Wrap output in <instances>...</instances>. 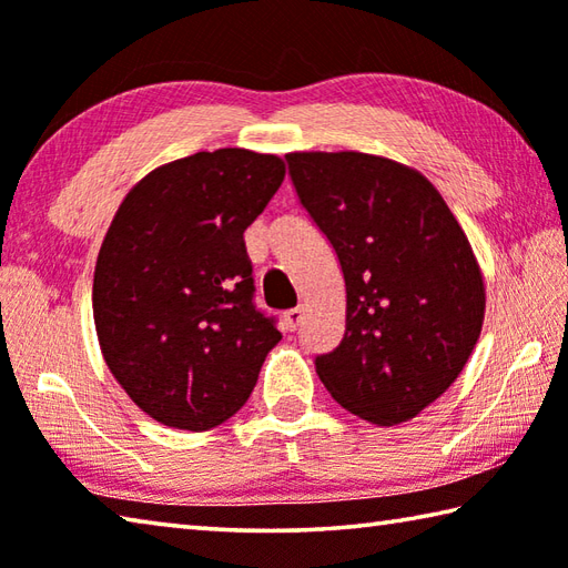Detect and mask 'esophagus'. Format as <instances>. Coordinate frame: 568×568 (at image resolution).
Returning <instances> with one entry per match:
<instances>
[{
	"mask_svg": "<svg viewBox=\"0 0 568 568\" xmlns=\"http://www.w3.org/2000/svg\"><path fill=\"white\" fill-rule=\"evenodd\" d=\"M282 320H284V326H286V329H290V332H296V326H300V324H302V320H304V310H302V306H296V310L284 312Z\"/></svg>",
	"mask_w": 568,
	"mask_h": 568,
	"instance_id": "esophagus-1",
	"label": "esophagus"
}]
</instances>
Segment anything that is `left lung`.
<instances>
[{"instance_id":"8db88e82","label":"left lung","mask_w":568,"mask_h":568,"mask_svg":"<svg viewBox=\"0 0 568 568\" xmlns=\"http://www.w3.org/2000/svg\"><path fill=\"white\" fill-rule=\"evenodd\" d=\"M306 212L339 256L346 329L316 374L376 426L414 419L479 342L486 286L462 224L414 166L364 152H292Z\"/></svg>"}]
</instances>
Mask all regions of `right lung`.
<instances>
[{"label":"right lung","instance_id":"1","mask_svg":"<svg viewBox=\"0 0 568 568\" xmlns=\"http://www.w3.org/2000/svg\"><path fill=\"white\" fill-rule=\"evenodd\" d=\"M284 174L276 154L226 146L152 169L119 204L97 256L94 326L109 372L154 422H226L282 339L252 304L244 229Z\"/></svg>","mask_w":568,"mask_h":568}]
</instances>
